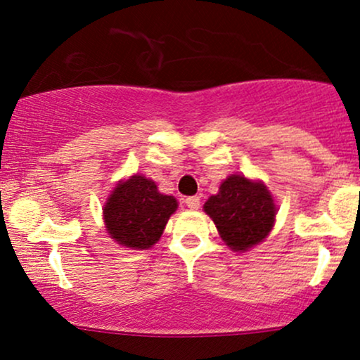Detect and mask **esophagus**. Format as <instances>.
<instances>
[{
    "label": "esophagus",
    "mask_w": 360,
    "mask_h": 360,
    "mask_svg": "<svg viewBox=\"0 0 360 360\" xmlns=\"http://www.w3.org/2000/svg\"><path fill=\"white\" fill-rule=\"evenodd\" d=\"M184 203L189 210H198L201 206V200H200V196H189V198H186Z\"/></svg>",
    "instance_id": "34e87169"
}]
</instances>
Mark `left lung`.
Listing matches in <instances>:
<instances>
[{"label":"left lung","mask_w":360,"mask_h":360,"mask_svg":"<svg viewBox=\"0 0 360 360\" xmlns=\"http://www.w3.org/2000/svg\"><path fill=\"white\" fill-rule=\"evenodd\" d=\"M203 210L217 225L221 240L235 252H245L262 242L274 226L278 213L267 186L242 174L226 177Z\"/></svg>","instance_id":"obj_1"}]
</instances>
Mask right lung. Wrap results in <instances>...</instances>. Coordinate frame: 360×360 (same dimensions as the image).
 <instances>
[{"instance_id":"obj_1","label":"right lung","mask_w":360,"mask_h":360,"mask_svg":"<svg viewBox=\"0 0 360 360\" xmlns=\"http://www.w3.org/2000/svg\"><path fill=\"white\" fill-rule=\"evenodd\" d=\"M176 210L174 196L159 193L146 176L134 174L115 186L103 208V220L106 232L120 245L146 250L159 242Z\"/></svg>"}]
</instances>
